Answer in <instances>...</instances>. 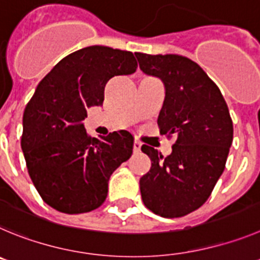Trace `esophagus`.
<instances>
[{"instance_id":"obj_1","label":"esophagus","mask_w":260,"mask_h":260,"mask_svg":"<svg viewBox=\"0 0 260 260\" xmlns=\"http://www.w3.org/2000/svg\"><path fill=\"white\" fill-rule=\"evenodd\" d=\"M140 150H141V142L136 140V141L133 142V151H135V153H139Z\"/></svg>"}]
</instances>
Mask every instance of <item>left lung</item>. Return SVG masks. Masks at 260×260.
<instances>
[{
	"label": "left lung",
	"instance_id": "1",
	"mask_svg": "<svg viewBox=\"0 0 260 260\" xmlns=\"http://www.w3.org/2000/svg\"><path fill=\"white\" fill-rule=\"evenodd\" d=\"M135 54L144 74L165 84L158 127L176 140L167 156L141 146L151 159L150 171L140 179L142 202L163 217L184 216L207 201L223 174L232 119L216 84L196 62L177 54Z\"/></svg>",
	"mask_w": 260,
	"mask_h": 260
}]
</instances>
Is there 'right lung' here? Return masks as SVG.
Wrapping results in <instances>:
<instances>
[{
    "label": "right lung",
    "mask_w": 260,
    "mask_h": 260,
    "mask_svg": "<svg viewBox=\"0 0 260 260\" xmlns=\"http://www.w3.org/2000/svg\"><path fill=\"white\" fill-rule=\"evenodd\" d=\"M131 51L88 46L67 55L37 85L23 114L22 150L35 188L50 207L83 214L105 202L109 179L132 155L127 131L90 137L86 110L101 106L107 81L131 75Z\"/></svg>",
    "instance_id": "1"
}]
</instances>
